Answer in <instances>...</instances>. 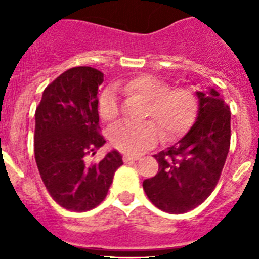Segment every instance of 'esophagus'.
Here are the masks:
<instances>
[{"instance_id":"1","label":"esophagus","mask_w":259,"mask_h":259,"mask_svg":"<svg viewBox=\"0 0 259 259\" xmlns=\"http://www.w3.org/2000/svg\"><path fill=\"white\" fill-rule=\"evenodd\" d=\"M122 159H124L125 163H127V162H134V161H138V159H139V157L130 156V154H125V156L122 157Z\"/></svg>"}]
</instances>
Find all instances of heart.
I'll return each mask as SVG.
<instances>
[{
    "label": "heart",
    "instance_id": "b5f03b06",
    "mask_svg": "<svg viewBox=\"0 0 259 259\" xmlns=\"http://www.w3.org/2000/svg\"><path fill=\"white\" fill-rule=\"evenodd\" d=\"M116 87L126 93L139 94L148 101L149 116L156 120L167 137L181 134L194 121L198 103L188 89H168V85L153 75H139ZM118 96L115 87H108L98 100V112L102 120L111 121L118 115ZM159 127L154 122L121 121L111 127L110 141L115 148L126 153H139L154 146L159 139Z\"/></svg>",
    "mask_w": 259,
    "mask_h": 259
}]
</instances>
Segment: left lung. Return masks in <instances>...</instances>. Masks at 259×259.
<instances>
[{
    "mask_svg": "<svg viewBox=\"0 0 259 259\" xmlns=\"http://www.w3.org/2000/svg\"><path fill=\"white\" fill-rule=\"evenodd\" d=\"M194 94L195 122L178 143L154 154L158 172L143 181L149 200L168 213H184L209 197L230 148L229 106L213 88Z\"/></svg>",
    "mask_w": 259,
    "mask_h": 259,
    "instance_id": "obj_1",
    "label": "left lung"
}]
</instances>
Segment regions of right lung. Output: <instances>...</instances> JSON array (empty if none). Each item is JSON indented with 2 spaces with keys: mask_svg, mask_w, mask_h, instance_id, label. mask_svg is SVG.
Segmentation results:
<instances>
[{
  "mask_svg": "<svg viewBox=\"0 0 259 259\" xmlns=\"http://www.w3.org/2000/svg\"><path fill=\"white\" fill-rule=\"evenodd\" d=\"M102 83L100 70L72 67L45 89L35 110L34 156L40 178L52 199L70 211L98 206L122 165L115 149L100 163L85 162L106 143L98 125L97 93Z\"/></svg>",
  "mask_w": 259,
  "mask_h": 259,
  "instance_id": "1",
  "label": "right lung"
}]
</instances>
